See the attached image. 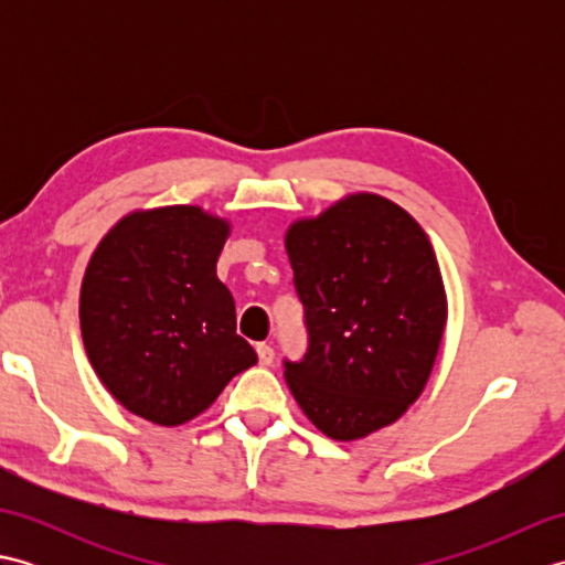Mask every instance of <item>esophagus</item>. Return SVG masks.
Segmentation results:
<instances>
[{
	"label": "esophagus",
	"instance_id": "obj_1",
	"mask_svg": "<svg viewBox=\"0 0 565 565\" xmlns=\"http://www.w3.org/2000/svg\"><path fill=\"white\" fill-rule=\"evenodd\" d=\"M257 356H259V364H262V366H269V364L274 362V350H271V344H267V342H259V344H257Z\"/></svg>",
	"mask_w": 565,
	"mask_h": 565
}]
</instances>
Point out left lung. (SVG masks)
Here are the masks:
<instances>
[{
  "label": "left lung",
  "mask_w": 565,
  "mask_h": 565,
  "mask_svg": "<svg viewBox=\"0 0 565 565\" xmlns=\"http://www.w3.org/2000/svg\"><path fill=\"white\" fill-rule=\"evenodd\" d=\"M308 350L284 376L322 435L362 439L395 423L435 366L447 326L439 264L411 213L352 194L286 233Z\"/></svg>",
  "instance_id": "left-lung-1"
}]
</instances>
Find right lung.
Masks as SVG:
<instances>
[{
  "label": "right lung",
  "mask_w": 565,
  "mask_h": 565,
  "mask_svg": "<svg viewBox=\"0 0 565 565\" xmlns=\"http://www.w3.org/2000/svg\"><path fill=\"white\" fill-rule=\"evenodd\" d=\"M231 225L199 206L128 213L104 235L79 294L84 350L126 411L174 427L257 364L215 276Z\"/></svg>",
  "instance_id": "1"
}]
</instances>
